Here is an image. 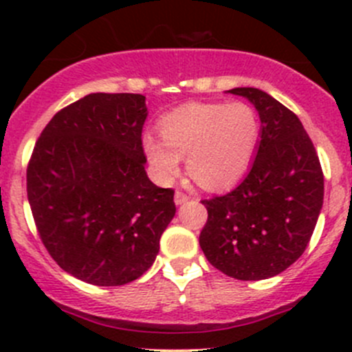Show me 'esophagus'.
Listing matches in <instances>:
<instances>
[{
	"instance_id": "esophagus-1",
	"label": "esophagus",
	"mask_w": 352,
	"mask_h": 352,
	"mask_svg": "<svg viewBox=\"0 0 352 352\" xmlns=\"http://www.w3.org/2000/svg\"><path fill=\"white\" fill-rule=\"evenodd\" d=\"M189 201V196L184 192H180V190H177L175 192V204L180 206V204H186V202Z\"/></svg>"
}]
</instances>
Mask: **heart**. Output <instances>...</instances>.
Instances as JSON below:
<instances>
[{
    "instance_id": "obj_1",
    "label": "heart",
    "mask_w": 352,
    "mask_h": 352,
    "mask_svg": "<svg viewBox=\"0 0 352 352\" xmlns=\"http://www.w3.org/2000/svg\"><path fill=\"white\" fill-rule=\"evenodd\" d=\"M261 138L257 112L243 102H192L162 119V136L146 133L143 150L156 179L172 182L187 156V172L204 189H223L248 170Z\"/></svg>"
}]
</instances>
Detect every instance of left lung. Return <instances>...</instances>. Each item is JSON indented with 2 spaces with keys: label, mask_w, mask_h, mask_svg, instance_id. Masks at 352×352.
<instances>
[{
  "label": "left lung",
  "mask_w": 352,
  "mask_h": 352,
  "mask_svg": "<svg viewBox=\"0 0 352 352\" xmlns=\"http://www.w3.org/2000/svg\"><path fill=\"white\" fill-rule=\"evenodd\" d=\"M261 117L254 163L239 187L206 199L199 245L209 264L230 278L258 281L281 274L301 257L322 204L324 173L296 116L258 88H233Z\"/></svg>",
  "instance_id": "1"
}]
</instances>
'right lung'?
<instances>
[{"label": "right lung", "mask_w": 352, "mask_h": 352, "mask_svg": "<svg viewBox=\"0 0 352 352\" xmlns=\"http://www.w3.org/2000/svg\"><path fill=\"white\" fill-rule=\"evenodd\" d=\"M146 98L90 94L59 110L37 140L27 196L51 257L95 286H120L155 262L175 216L173 190L146 175Z\"/></svg>", "instance_id": "1"}]
</instances>
